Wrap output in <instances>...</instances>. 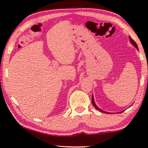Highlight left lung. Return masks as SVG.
Segmentation results:
<instances>
[{
  "label": "left lung",
  "mask_w": 148,
  "mask_h": 148,
  "mask_svg": "<svg viewBox=\"0 0 148 148\" xmlns=\"http://www.w3.org/2000/svg\"><path fill=\"white\" fill-rule=\"evenodd\" d=\"M129 39H130V41L131 44H132V45H133V46H134V47H135L138 50V47H137V45H136V43L135 42H134V40H133L132 39V38H131L130 36V37H129ZM92 105L94 106V107L95 108L97 109V110H98L101 111V112H103V113H110V112H106V111H103V110H101V109H100V108H98L97 106V105L95 104V100H94L93 95L92 96Z\"/></svg>",
  "instance_id": "8db88e82"
}]
</instances>
